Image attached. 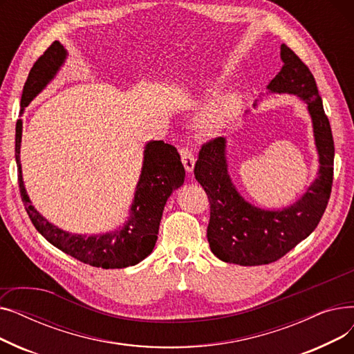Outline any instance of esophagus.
<instances>
[{
    "label": "esophagus",
    "mask_w": 354,
    "mask_h": 354,
    "mask_svg": "<svg viewBox=\"0 0 354 354\" xmlns=\"http://www.w3.org/2000/svg\"><path fill=\"white\" fill-rule=\"evenodd\" d=\"M179 155H180L182 163L185 166V169H187V172H192L194 171V165H195V155H194V152L191 151L188 146H182L179 149Z\"/></svg>",
    "instance_id": "34e87169"
}]
</instances>
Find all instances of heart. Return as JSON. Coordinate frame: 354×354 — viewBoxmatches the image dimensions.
I'll return each mask as SVG.
<instances>
[{
  "label": "heart",
  "instance_id": "heart-1",
  "mask_svg": "<svg viewBox=\"0 0 354 354\" xmlns=\"http://www.w3.org/2000/svg\"><path fill=\"white\" fill-rule=\"evenodd\" d=\"M238 109H239V99L236 96H227L224 99H221L214 106L211 122L215 124L225 122V120L231 119L232 116H235Z\"/></svg>",
  "mask_w": 354,
  "mask_h": 354
}]
</instances>
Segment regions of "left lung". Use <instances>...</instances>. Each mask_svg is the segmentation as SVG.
<instances>
[{"label":"left lung","mask_w":354,"mask_h":354,"mask_svg":"<svg viewBox=\"0 0 354 354\" xmlns=\"http://www.w3.org/2000/svg\"><path fill=\"white\" fill-rule=\"evenodd\" d=\"M281 59L283 68L267 88L297 95L308 104L320 155L319 178L292 207L283 211L259 209L239 196L230 179L225 139L214 138L203 143L194 174L209 201L207 236L211 251L225 263L263 266L280 259L319 225L330 199L334 142L317 84L310 68L286 44L281 46Z\"/></svg>","instance_id":"1"}]
</instances>
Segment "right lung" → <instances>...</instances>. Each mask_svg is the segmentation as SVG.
I'll return each instance as SVG.
<instances>
[{
	"mask_svg": "<svg viewBox=\"0 0 354 354\" xmlns=\"http://www.w3.org/2000/svg\"><path fill=\"white\" fill-rule=\"evenodd\" d=\"M66 50L54 41L34 63L24 84L21 107L39 95L54 77L66 59ZM21 119L15 126V160L18 169V187L26 211L35 230L39 231L50 244L63 252L71 255L79 261L91 267L102 268H124L140 263L152 252L156 239L165 203L171 194L178 189L185 180V167L176 147L163 140L149 142L145 151L143 169L138 183L132 212L127 224L115 232L86 236L68 234L51 225L34 209L27 196L20 165V143H21Z\"/></svg>",
	"mask_w": 354,
	"mask_h": 354,
	"instance_id": "1",
	"label": "right lung"
}]
</instances>
